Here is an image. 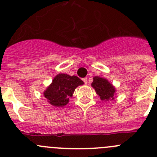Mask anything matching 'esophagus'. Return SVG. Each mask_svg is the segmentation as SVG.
Masks as SVG:
<instances>
[{"mask_svg": "<svg viewBox=\"0 0 157 157\" xmlns=\"http://www.w3.org/2000/svg\"><path fill=\"white\" fill-rule=\"evenodd\" d=\"M83 82H84V83H85V84H87V83H88V79H87V78H83Z\"/></svg>", "mask_w": 157, "mask_h": 157, "instance_id": "esophagus-1", "label": "esophagus"}]
</instances>
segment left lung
Segmentation results:
<instances>
[{
    "label": "left lung",
    "instance_id": "left-lung-1",
    "mask_svg": "<svg viewBox=\"0 0 157 157\" xmlns=\"http://www.w3.org/2000/svg\"><path fill=\"white\" fill-rule=\"evenodd\" d=\"M92 86L102 101L109 102L115 98L116 92V88L105 78L99 76L93 77Z\"/></svg>",
    "mask_w": 157,
    "mask_h": 157
}]
</instances>
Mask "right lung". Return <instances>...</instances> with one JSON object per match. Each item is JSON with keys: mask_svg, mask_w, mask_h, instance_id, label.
<instances>
[{"mask_svg": "<svg viewBox=\"0 0 157 157\" xmlns=\"http://www.w3.org/2000/svg\"><path fill=\"white\" fill-rule=\"evenodd\" d=\"M84 84L77 76L60 73L54 78L52 82L46 88L43 94L48 102L55 107H62L68 103L75 89Z\"/></svg>", "mask_w": 157, "mask_h": 157, "instance_id": "1", "label": "right lung"}]
</instances>
